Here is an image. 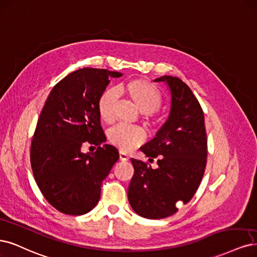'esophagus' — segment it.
Masks as SVG:
<instances>
[{
	"label": "esophagus",
	"mask_w": 257,
	"mask_h": 257,
	"mask_svg": "<svg viewBox=\"0 0 257 257\" xmlns=\"http://www.w3.org/2000/svg\"><path fill=\"white\" fill-rule=\"evenodd\" d=\"M119 157H120V161H122V162H127L130 159V156L125 152H122V151H120Z\"/></svg>",
	"instance_id": "34e87169"
}]
</instances>
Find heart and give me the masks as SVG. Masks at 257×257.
I'll return each instance as SVG.
<instances>
[{"instance_id": "b5f03b06", "label": "heart", "mask_w": 257, "mask_h": 257, "mask_svg": "<svg viewBox=\"0 0 257 257\" xmlns=\"http://www.w3.org/2000/svg\"><path fill=\"white\" fill-rule=\"evenodd\" d=\"M126 89L137 107L147 114L156 111L161 106V95L151 84L146 81L132 82L127 85ZM119 95L120 89L117 86L108 87L101 93L98 101V110L103 121L111 122L113 120V107ZM107 137L114 147L126 152L143 145L147 139V134L144 128L139 126L119 123L108 130Z\"/></svg>"}]
</instances>
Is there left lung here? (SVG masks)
Instances as JSON below:
<instances>
[{
  "instance_id": "8db88e82",
  "label": "left lung",
  "mask_w": 257,
  "mask_h": 257,
  "mask_svg": "<svg viewBox=\"0 0 257 257\" xmlns=\"http://www.w3.org/2000/svg\"><path fill=\"white\" fill-rule=\"evenodd\" d=\"M170 91V111L156 136L141 147L156 169L132 158L134 175L128 186V202L136 214L147 219H163L178 211L196 193L206 167L207 138L204 113L190 88L182 79L164 75Z\"/></svg>"
}]
</instances>
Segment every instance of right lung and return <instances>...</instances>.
Segmentation results:
<instances>
[{"mask_svg": "<svg viewBox=\"0 0 257 257\" xmlns=\"http://www.w3.org/2000/svg\"><path fill=\"white\" fill-rule=\"evenodd\" d=\"M122 73L84 68L61 79L50 92L32 140L31 164L44 198L61 213L87 214L98 204L103 180L118 161V150L103 145L98 101L111 77ZM89 142L95 153L83 154Z\"/></svg>", "mask_w": 257, "mask_h": 257, "instance_id": "add662e5", "label": "right lung"}]
</instances>
